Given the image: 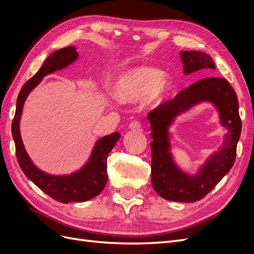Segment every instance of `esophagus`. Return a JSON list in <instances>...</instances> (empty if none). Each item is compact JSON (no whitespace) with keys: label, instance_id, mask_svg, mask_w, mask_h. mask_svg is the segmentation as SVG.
I'll use <instances>...</instances> for the list:
<instances>
[{"label":"esophagus","instance_id":"obj_1","mask_svg":"<svg viewBox=\"0 0 254 254\" xmlns=\"http://www.w3.org/2000/svg\"><path fill=\"white\" fill-rule=\"evenodd\" d=\"M129 129L132 130V131H140L141 130V124L139 122L133 121L129 124Z\"/></svg>","mask_w":254,"mask_h":254}]
</instances>
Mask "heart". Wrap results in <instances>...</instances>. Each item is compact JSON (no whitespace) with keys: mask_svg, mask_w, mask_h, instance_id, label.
I'll list each match as a JSON object with an SVG mask.
<instances>
[{"mask_svg":"<svg viewBox=\"0 0 254 254\" xmlns=\"http://www.w3.org/2000/svg\"><path fill=\"white\" fill-rule=\"evenodd\" d=\"M173 90V79L156 67L140 66L120 75L115 80L114 95L127 104L144 99L151 107L164 103Z\"/></svg>","mask_w":254,"mask_h":254,"instance_id":"heart-1","label":"heart"}]
</instances>
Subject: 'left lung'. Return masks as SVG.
Returning <instances> with one entry per match:
<instances>
[{"instance_id": "obj_1", "label": "left lung", "mask_w": 254, "mask_h": 254, "mask_svg": "<svg viewBox=\"0 0 254 254\" xmlns=\"http://www.w3.org/2000/svg\"><path fill=\"white\" fill-rule=\"evenodd\" d=\"M183 73L189 75L203 68L215 70L210 55L198 51H181ZM202 102L212 103L219 112L221 125L227 130L224 142L207 158L195 174L181 170L170 151L169 128L177 116ZM147 119L150 122L151 183L156 193L166 200L195 202L200 200L230 172L236 157L242 131L236 93L224 78L207 77L182 90L173 101L159 106Z\"/></svg>"}]
</instances>
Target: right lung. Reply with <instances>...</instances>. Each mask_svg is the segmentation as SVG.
I'll return each mask as SVG.
<instances>
[{
    "instance_id": "add662e5",
    "label": "right lung",
    "mask_w": 254,
    "mask_h": 254,
    "mask_svg": "<svg viewBox=\"0 0 254 254\" xmlns=\"http://www.w3.org/2000/svg\"><path fill=\"white\" fill-rule=\"evenodd\" d=\"M76 50L75 47H68L54 52L44 61L39 71L22 87L11 125L16 155L22 172L45 194L63 203L83 202L101 193L108 181L107 157L121 137L119 132H113L98 139L87 162L79 170L68 175L49 174L35 165L29 158L20 132V121L26 98L45 76L73 64L79 57Z\"/></svg>"
}]
</instances>
